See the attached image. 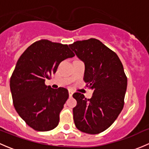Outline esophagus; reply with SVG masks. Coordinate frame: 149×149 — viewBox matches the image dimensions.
<instances>
[{"mask_svg":"<svg viewBox=\"0 0 149 149\" xmlns=\"http://www.w3.org/2000/svg\"><path fill=\"white\" fill-rule=\"evenodd\" d=\"M68 93H69V97H72V95H73V91H72V90H69Z\"/></svg>","mask_w":149,"mask_h":149,"instance_id":"34e87169","label":"esophagus"}]
</instances>
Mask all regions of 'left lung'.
I'll use <instances>...</instances> for the list:
<instances>
[{
    "label": "left lung",
    "instance_id": "1",
    "mask_svg": "<svg viewBox=\"0 0 149 149\" xmlns=\"http://www.w3.org/2000/svg\"><path fill=\"white\" fill-rule=\"evenodd\" d=\"M69 47L85 65L84 81L93 91L91 99L76 92L73 109L76 127L88 134L108 128L121 112L127 80L117 54L97 39L77 41Z\"/></svg>",
    "mask_w": 149,
    "mask_h": 149
}]
</instances>
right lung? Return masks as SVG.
I'll return each instance as SVG.
<instances>
[{
  "instance_id": "right-lung-1",
  "label": "right lung",
  "mask_w": 149,
  "mask_h": 149,
  "mask_svg": "<svg viewBox=\"0 0 149 149\" xmlns=\"http://www.w3.org/2000/svg\"><path fill=\"white\" fill-rule=\"evenodd\" d=\"M73 56L67 45L42 40L29 47L18 60L10 79L13 106L34 130L49 131L58 126L68 91L51 88L45 81L63 61Z\"/></svg>"
}]
</instances>
